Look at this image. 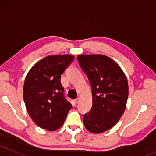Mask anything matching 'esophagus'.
<instances>
[{
  "instance_id": "esophagus-1",
  "label": "esophagus",
  "mask_w": 156,
  "mask_h": 156,
  "mask_svg": "<svg viewBox=\"0 0 156 156\" xmlns=\"http://www.w3.org/2000/svg\"><path fill=\"white\" fill-rule=\"evenodd\" d=\"M80 98H77L76 99H75V101H74L75 103H78L79 102H80Z\"/></svg>"
}]
</instances>
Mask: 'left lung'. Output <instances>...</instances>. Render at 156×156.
Returning <instances> with one entry per match:
<instances>
[{"label":"left lung","instance_id":"left-lung-1","mask_svg":"<svg viewBox=\"0 0 156 156\" xmlns=\"http://www.w3.org/2000/svg\"><path fill=\"white\" fill-rule=\"evenodd\" d=\"M77 59L92 87L93 106L84 114V125L92 133H102L112 128L124 112L127 80L118 63L107 55H79Z\"/></svg>","mask_w":156,"mask_h":156}]
</instances>
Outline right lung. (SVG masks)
Segmentation results:
<instances>
[{
	"label": "right lung",
	"instance_id": "right-lung-1",
	"mask_svg": "<svg viewBox=\"0 0 156 156\" xmlns=\"http://www.w3.org/2000/svg\"><path fill=\"white\" fill-rule=\"evenodd\" d=\"M74 59V55L69 54L48 55L27 74L23 89L25 106L40 128L48 131L59 129L72 108L63 97L61 76Z\"/></svg>",
	"mask_w": 156,
	"mask_h": 156
}]
</instances>
